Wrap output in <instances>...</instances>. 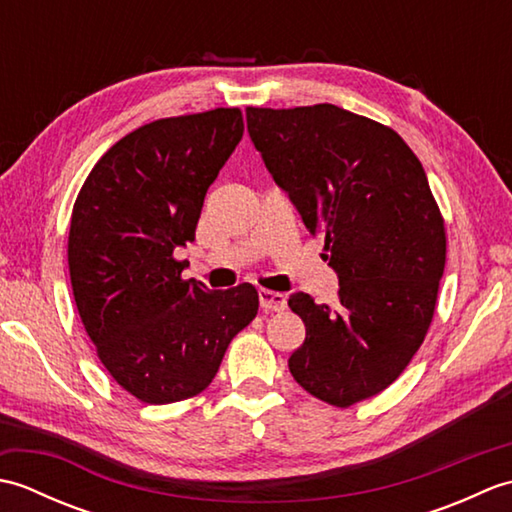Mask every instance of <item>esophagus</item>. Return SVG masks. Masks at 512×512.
Listing matches in <instances>:
<instances>
[{"label":"esophagus","instance_id":"obj_1","mask_svg":"<svg viewBox=\"0 0 512 512\" xmlns=\"http://www.w3.org/2000/svg\"><path fill=\"white\" fill-rule=\"evenodd\" d=\"M259 306H262L264 310H270V312H281V310H286V297L281 295V292L262 288L259 290Z\"/></svg>","mask_w":512,"mask_h":512}]
</instances>
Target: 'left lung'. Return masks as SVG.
Here are the masks:
<instances>
[{
	"label": "left lung",
	"mask_w": 512,
	"mask_h": 512,
	"mask_svg": "<svg viewBox=\"0 0 512 512\" xmlns=\"http://www.w3.org/2000/svg\"><path fill=\"white\" fill-rule=\"evenodd\" d=\"M246 123L339 275L336 306L288 299L306 323L290 374L334 407L372 398L405 372L436 312L447 235L427 173L394 129L330 103L248 107Z\"/></svg>",
	"instance_id": "1"
}]
</instances>
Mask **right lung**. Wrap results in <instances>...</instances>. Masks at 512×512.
I'll list each match as a JSON object with an SVG mask.
<instances>
[{
	"label": "right lung",
	"instance_id": "1",
	"mask_svg": "<svg viewBox=\"0 0 512 512\" xmlns=\"http://www.w3.org/2000/svg\"><path fill=\"white\" fill-rule=\"evenodd\" d=\"M244 134L242 110L160 118L118 140L76 195L70 281L107 372L149 405L198 396L233 336L255 319L257 290L182 279L204 195Z\"/></svg>",
	"mask_w": 512,
	"mask_h": 512
}]
</instances>
